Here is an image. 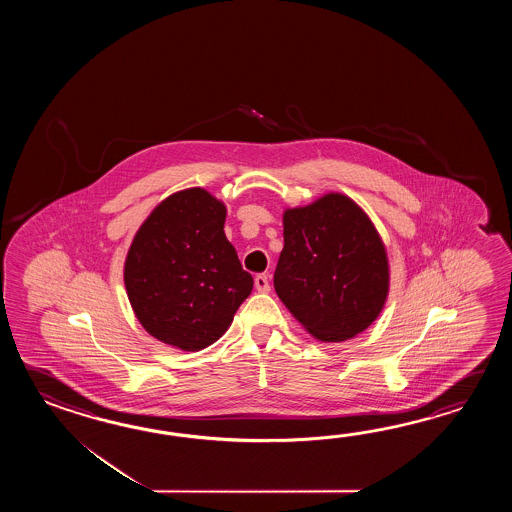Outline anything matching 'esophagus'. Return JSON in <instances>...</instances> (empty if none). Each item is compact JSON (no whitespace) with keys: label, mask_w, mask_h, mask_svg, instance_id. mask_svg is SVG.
Masks as SVG:
<instances>
[{"label":"esophagus","mask_w":512,"mask_h":512,"mask_svg":"<svg viewBox=\"0 0 512 512\" xmlns=\"http://www.w3.org/2000/svg\"><path fill=\"white\" fill-rule=\"evenodd\" d=\"M254 285H256L258 293H269L271 291V283H269V276L267 274H258L254 278Z\"/></svg>","instance_id":"esophagus-1"}]
</instances>
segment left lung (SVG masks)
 I'll return each mask as SVG.
<instances>
[{"label":"left lung","mask_w":512,"mask_h":512,"mask_svg":"<svg viewBox=\"0 0 512 512\" xmlns=\"http://www.w3.org/2000/svg\"><path fill=\"white\" fill-rule=\"evenodd\" d=\"M283 249L274 289L320 342L357 337L377 320L390 293V261L364 208L340 192L283 210Z\"/></svg>","instance_id":"8db88e82"}]
</instances>
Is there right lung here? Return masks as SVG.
Returning a JSON list of instances; mask_svg holds the SVG:
<instances>
[{
  "mask_svg": "<svg viewBox=\"0 0 512 512\" xmlns=\"http://www.w3.org/2000/svg\"><path fill=\"white\" fill-rule=\"evenodd\" d=\"M225 219L227 205L194 186L163 199L133 236L126 293L146 333L163 344L208 348L252 293L254 280L225 236Z\"/></svg>",
  "mask_w": 512,
  "mask_h": 512,
  "instance_id": "add662e5",
  "label": "right lung"
}]
</instances>
